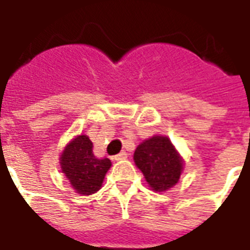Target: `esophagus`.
Masks as SVG:
<instances>
[{
	"label": "esophagus",
	"mask_w": 250,
	"mask_h": 250,
	"mask_svg": "<svg viewBox=\"0 0 250 250\" xmlns=\"http://www.w3.org/2000/svg\"><path fill=\"white\" fill-rule=\"evenodd\" d=\"M127 157H128V154H127L125 151H122V152H119L118 155H115L114 159L115 161H123V159H125Z\"/></svg>",
	"instance_id": "34e87169"
}]
</instances>
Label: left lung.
Listing matches in <instances>:
<instances>
[{
	"label": "left lung",
	"instance_id": "left-lung-1",
	"mask_svg": "<svg viewBox=\"0 0 250 250\" xmlns=\"http://www.w3.org/2000/svg\"><path fill=\"white\" fill-rule=\"evenodd\" d=\"M134 161L150 188L166 191L178 182L182 173V159L166 136H152L142 142L134 152Z\"/></svg>",
	"mask_w": 250,
	"mask_h": 250
}]
</instances>
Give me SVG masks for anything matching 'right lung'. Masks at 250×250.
Masks as SVG:
<instances>
[{"label": "right lung", "mask_w": 250, "mask_h": 250, "mask_svg": "<svg viewBox=\"0 0 250 250\" xmlns=\"http://www.w3.org/2000/svg\"><path fill=\"white\" fill-rule=\"evenodd\" d=\"M92 142L87 135H79L65 147L62 154V170L77 193L98 191L105 173L111 167L108 158L98 159L93 155Z\"/></svg>", "instance_id": "1"}]
</instances>
